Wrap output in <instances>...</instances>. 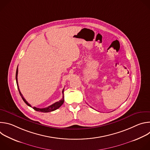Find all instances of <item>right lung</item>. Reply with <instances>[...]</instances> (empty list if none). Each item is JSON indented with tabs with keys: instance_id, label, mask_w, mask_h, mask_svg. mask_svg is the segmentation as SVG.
I'll return each mask as SVG.
<instances>
[{
	"instance_id": "obj_1",
	"label": "right lung",
	"mask_w": 150,
	"mask_h": 150,
	"mask_svg": "<svg viewBox=\"0 0 150 150\" xmlns=\"http://www.w3.org/2000/svg\"><path fill=\"white\" fill-rule=\"evenodd\" d=\"M18 67H17V69H16V84H17V87H18V91H19V94L20 96H21V97H22L23 100H24V101L28 105V106H30L31 107V105L26 101V100L24 98L23 94H21L20 90H19V86H18ZM63 91H64V89L62 91V93L63 94ZM64 103V97H63H63L62 98L59 100V101H57L56 103H54V104L47 107V108H42V109H40V108H35V107H33V109H34L35 110L37 111V112H43V113H47V112H52V111H54V110H56V109H59L60 107L63 104V103Z\"/></svg>"
}]
</instances>
